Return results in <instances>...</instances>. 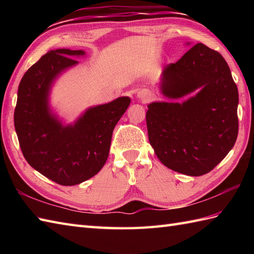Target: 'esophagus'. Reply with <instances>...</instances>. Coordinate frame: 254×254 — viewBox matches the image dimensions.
<instances>
[{
	"mask_svg": "<svg viewBox=\"0 0 254 254\" xmlns=\"http://www.w3.org/2000/svg\"><path fill=\"white\" fill-rule=\"evenodd\" d=\"M137 98L143 100L144 102H147L152 99V93L147 89H142L137 93Z\"/></svg>",
	"mask_w": 254,
	"mask_h": 254,
	"instance_id": "34e87169",
	"label": "esophagus"
}]
</instances>
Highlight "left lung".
<instances>
[{
	"mask_svg": "<svg viewBox=\"0 0 254 254\" xmlns=\"http://www.w3.org/2000/svg\"><path fill=\"white\" fill-rule=\"evenodd\" d=\"M159 89L169 101L150 102L146 112L156 156L180 174H207L227 156L238 135L239 95L227 62L197 44L164 68Z\"/></svg>",
	"mask_w": 254,
	"mask_h": 254,
	"instance_id": "1",
	"label": "left lung"
}]
</instances>
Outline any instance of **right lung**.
<instances>
[{
	"label": "right lung",
	"instance_id": "obj_1",
	"mask_svg": "<svg viewBox=\"0 0 254 254\" xmlns=\"http://www.w3.org/2000/svg\"><path fill=\"white\" fill-rule=\"evenodd\" d=\"M84 50H51L21 78L14 126L20 149L32 168L61 186L79 185L98 174L109 156L112 132L130 106V97L89 107L64 123L50 106L56 80L85 57Z\"/></svg>",
	"mask_w": 254,
	"mask_h": 254
}]
</instances>
